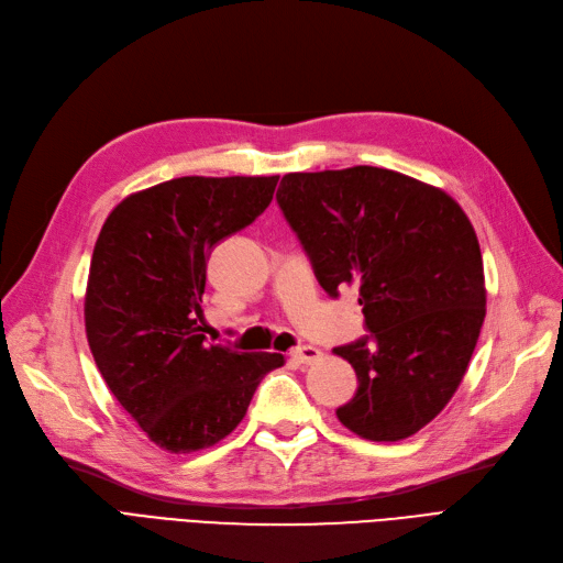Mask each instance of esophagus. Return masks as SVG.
Listing matches in <instances>:
<instances>
[{
    "label": "esophagus",
    "mask_w": 563,
    "mask_h": 563,
    "mask_svg": "<svg viewBox=\"0 0 563 563\" xmlns=\"http://www.w3.org/2000/svg\"><path fill=\"white\" fill-rule=\"evenodd\" d=\"M290 356H294L298 363H305V365H309V363H317V361H321V349H317V346H312V344H302V346H296L294 352H290Z\"/></svg>",
    "instance_id": "esophagus-1"
}]
</instances>
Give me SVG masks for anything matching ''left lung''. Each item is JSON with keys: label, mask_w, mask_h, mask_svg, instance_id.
Wrapping results in <instances>:
<instances>
[{"label": "left lung", "mask_w": 563, "mask_h": 563, "mask_svg": "<svg viewBox=\"0 0 563 563\" xmlns=\"http://www.w3.org/2000/svg\"><path fill=\"white\" fill-rule=\"evenodd\" d=\"M277 202L325 294L358 286L371 335L333 349L358 377L338 419L375 442L415 435L452 400L487 314L466 211L435 186L371 165L286 174Z\"/></svg>", "instance_id": "8db88e82"}]
</instances>
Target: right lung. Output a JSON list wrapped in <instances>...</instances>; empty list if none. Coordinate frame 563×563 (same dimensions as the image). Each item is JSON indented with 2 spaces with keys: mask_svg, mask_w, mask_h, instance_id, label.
<instances>
[{
  "mask_svg": "<svg viewBox=\"0 0 563 563\" xmlns=\"http://www.w3.org/2000/svg\"><path fill=\"white\" fill-rule=\"evenodd\" d=\"M279 177H181L132 192L107 217L86 288L92 358L123 410L172 454L238 429L282 354H249L200 333L207 258L254 223Z\"/></svg>",
  "mask_w": 563,
  "mask_h": 563,
  "instance_id": "obj_1",
  "label": "right lung"
}]
</instances>
